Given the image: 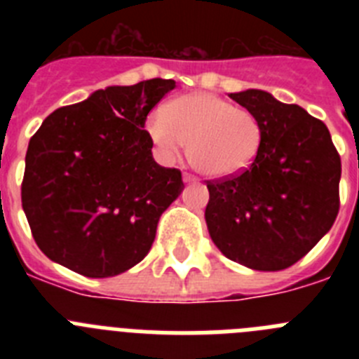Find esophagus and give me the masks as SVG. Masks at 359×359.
I'll list each match as a JSON object with an SVG mask.
<instances>
[{
    "label": "esophagus",
    "instance_id": "34e87169",
    "mask_svg": "<svg viewBox=\"0 0 359 359\" xmlns=\"http://www.w3.org/2000/svg\"><path fill=\"white\" fill-rule=\"evenodd\" d=\"M183 180H185L187 183H196V182H199V180L194 176V174H189V172H187L185 176H183Z\"/></svg>",
    "mask_w": 359,
    "mask_h": 359
}]
</instances>
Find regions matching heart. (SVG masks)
Masks as SVG:
<instances>
[{"mask_svg": "<svg viewBox=\"0 0 359 359\" xmlns=\"http://www.w3.org/2000/svg\"><path fill=\"white\" fill-rule=\"evenodd\" d=\"M145 128L165 160H176L189 142L192 165L210 177L243 174L264 144V128L253 111L203 91L152 111Z\"/></svg>", "mask_w": 359, "mask_h": 359, "instance_id": "obj_1", "label": "heart"}]
</instances>
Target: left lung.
Returning a JSON list of instances; mask_svg holds the SVG:
<instances>
[{
    "label": "left lung",
    "mask_w": 359,
    "mask_h": 359,
    "mask_svg": "<svg viewBox=\"0 0 359 359\" xmlns=\"http://www.w3.org/2000/svg\"><path fill=\"white\" fill-rule=\"evenodd\" d=\"M230 98L261 118L264 144L248 170L207 182L208 233L230 261L280 271L331 230L340 210V154L327 126L297 104L261 90Z\"/></svg>",
    "instance_id": "8db88e82"
}]
</instances>
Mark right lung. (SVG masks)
<instances>
[{
  "instance_id": "add662e5",
  "label": "right lung",
  "mask_w": 359,
  "mask_h": 359,
  "mask_svg": "<svg viewBox=\"0 0 359 359\" xmlns=\"http://www.w3.org/2000/svg\"><path fill=\"white\" fill-rule=\"evenodd\" d=\"M176 88L151 79L59 107L30 138L21 203L44 255L90 278L128 271L151 250L182 170L152 158L149 111Z\"/></svg>"
}]
</instances>
